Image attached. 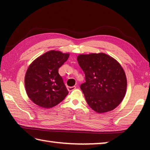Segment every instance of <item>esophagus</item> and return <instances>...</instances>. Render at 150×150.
Wrapping results in <instances>:
<instances>
[{
	"mask_svg": "<svg viewBox=\"0 0 150 150\" xmlns=\"http://www.w3.org/2000/svg\"><path fill=\"white\" fill-rule=\"evenodd\" d=\"M67 85H68V87H69V88H72L73 87H75V84L73 82H69L67 84ZM68 90H69V88H68Z\"/></svg>",
	"mask_w": 150,
	"mask_h": 150,
	"instance_id": "1",
	"label": "esophagus"
}]
</instances>
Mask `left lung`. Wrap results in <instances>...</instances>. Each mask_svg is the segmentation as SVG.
I'll use <instances>...</instances> for the list:
<instances>
[{"label": "left lung", "instance_id": "obj_1", "mask_svg": "<svg viewBox=\"0 0 150 150\" xmlns=\"http://www.w3.org/2000/svg\"><path fill=\"white\" fill-rule=\"evenodd\" d=\"M69 57L68 54L50 51L29 66L25 87L28 97L35 105L49 108L65 99L69 92L58 71Z\"/></svg>", "mask_w": 150, "mask_h": 150}]
</instances>
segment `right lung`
Returning a JSON list of instances; mask_svg holds the SVG:
<instances>
[{
    "mask_svg": "<svg viewBox=\"0 0 150 150\" xmlns=\"http://www.w3.org/2000/svg\"><path fill=\"white\" fill-rule=\"evenodd\" d=\"M77 61L85 75L80 86L88 106L98 113L112 110L126 94L127 81L120 65L103 54L80 55Z\"/></svg>",
    "mask_w": 150,
    "mask_h": 150,
    "instance_id": "right-lung-1",
    "label": "right lung"
}]
</instances>
